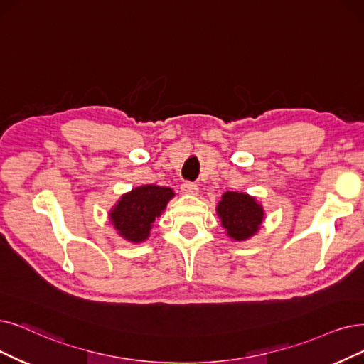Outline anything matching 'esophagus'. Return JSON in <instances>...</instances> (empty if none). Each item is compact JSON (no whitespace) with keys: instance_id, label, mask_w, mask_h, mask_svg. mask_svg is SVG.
Segmentation results:
<instances>
[{"instance_id":"1","label":"esophagus","mask_w":364,"mask_h":364,"mask_svg":"<svg viewBox=\"0 0 364 364\" xmlns=\"http://www.w3.org/2000/svg\"><path fill=\"white\" fill-rule=\"evenodd\" d=\"M181 190L186 196H197L198 186L196 183H193V182H183L182 186H181Z\"/></svg>"}]
</instances>
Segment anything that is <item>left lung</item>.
<instances>
[{
    "instance_id": "left-lung-1",
    "label": "left lung",
    "mask_w": 364,
    "mask_h": 364,
    "mask_svg": "<svg viewBox=\"0 0 364 364\" xmlns=\"http://www.w3.org/2000/svg\"><path fill=\"white\" fill-rule=\"evenodd\" d=\"M216 213L227 235L237 242L252 237L264 220V209L255 197L236 191L224 193Z\"/></svg>"
}]
</instances>
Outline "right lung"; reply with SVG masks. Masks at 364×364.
<instances>
[{"label":"right lung","instance_id":"obj_1","mask_svg":"<svg viewBox=\"0 0 364 364\" xmlns=\"http://www.w3.org/2000/svg\"><path fill=\"white\" fill-rule=\"evenodd\" d=\"M174 193L168 186L141 185L124 194L109 218L118 235L128 242L140 243L149 237L155 218L161 215Z\"/></svg>","mask_w":364,"mask_h":364}]
</instances>
